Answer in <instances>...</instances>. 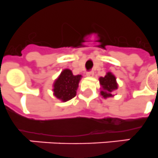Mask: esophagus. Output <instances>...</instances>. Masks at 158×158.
Masks as SVG:
<instances>
[{
    "label": "esophagus",
    "mask_w": 158,
    "mask_h": 158,
    "mask_svg": "<svg viewBox=\"0 0 158 158\" xmlns=\"http://www.w3.org/2000/svg\"><path fill=\"white\" fill-rule=\"evenodd\" d=\"M94 75V72L93 71H91V72H88L87 73H86V76H88V77H93Z\"/></svg>",
    "instance_id": "esophagus-1"
}]
</instances>
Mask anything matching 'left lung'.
<instances>
[{"mask_svg": "<svg viewBox=\"0 0 158 158\" xmlns=\"http://www.w3.org/2000/svg\"><path fill=\"white\" fill-rule=\"evenodd\" d=\"M101 85V95L105 99L114 97L115 90L118 89V83L116 76L112 72H108L104 77L99 78Z\"/></svg>", "mask_w": 158, "mask_h": 158, "instance_id": "obj_1", "label": "left lung"}]
</instances>
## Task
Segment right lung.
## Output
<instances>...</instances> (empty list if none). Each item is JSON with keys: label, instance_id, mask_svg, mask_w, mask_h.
Wrapping results in <instances>:
<instances>
[{"label": "right lung", "instance_id": "add662e5", "mask_svg": "<svg viewBox=\"0 0 158 158\" xmlns=\"http://www.w3.org/2000/svg\"><path fill=\"white\" fill-rule=\"evenodd\" d=\"M81 78V75L74 76L70 69H64L53 82V95L63 102L73 98L76 95Z\"/></svg>", "mask_w": 158, "mask_h": 158}]
</instances>
